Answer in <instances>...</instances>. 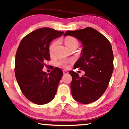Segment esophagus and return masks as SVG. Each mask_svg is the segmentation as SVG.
Returning a JSON list of instances; mask_svg holds the SVG:
<instances>
[{
    "label": "esophagus",
    "instance_id": "34e87169",
    "mask_svg": "<svg viewBox=\"0 0 129 129\" xmlns=\"http://www.w3.org/2000/svg\"><path fill=\"white\" fill-rule=\"evenodd\" d=\"M63 74H64V75L68 74V71H66V70H63Z\"/></svg>",
    "mask_w": 129,
    "mask_h": 129
}]
</instances>
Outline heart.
I'll list each match as a JSON object with an SVG mask.
<instances>
[{
	"label": "heart",
	"instance_id": "heart-1",
	"mask_svg": "<svg viewBox=\"0 0 129 129\" xmlns=\"http://www.w3.org/2000/svg\"><path fill=\"white\" fill-rule=\"evenodd\" d=\"M59 41H55L52 42L50 44L49 47V53L51 56H53L54 54L55 50L56 47H57ZM65 44H66V46L68 48H70L72 46L74 45L75 44L78 45V41L75 38L72 37H68L65 39ZM73 60L72 59H60L59 61L58 62V66L62 67L63 68H67L68 67V64L70 63H71Z\"/></svg>",
	"mask_w": 129,
	"mask_h": 129
}]
</instances>
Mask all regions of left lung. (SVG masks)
Instances as JSON below:
<instances>
[{
    "mask_svg": "<svg viewBox=\"0 0 129 129\" xmlns=\"http://www.w3.org/2000/svg\"><path fill=\"white\" fill-rule=\"evenodd\" d=\"M76 38L82 43V49L74 68H80L85 74L70 71L72 95L82 104L95 102L107 89L113 71V54L109 41L90 27L77 30H67L64 35Z\"/></svg>",
    "mask_w": 129,
    "mask_h": 129,
    "instance_id": "left-lung-1",
    "label": "left lung"
}]
</instances>
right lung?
<instances>
[{
	"label": "right lung",
	"mask_w": 129,
	"mask_h": 129,
	"mask_svg": "<svg viewBox=\"0 0 129 129\" xmlns=\"http://www.w3.org/2000/svg\"><path fill=\"white\" fill-rule=\"evenodd\" d=\"M63 34L49 27L38 29L25 36L17 49L15 67L17 82L23 95L36 104H47L56 94L62 71L55 67L47 74L42 69L50 60L51 42Z\"/></svg>",
	"instance_id": "1"
}]
</instances>
